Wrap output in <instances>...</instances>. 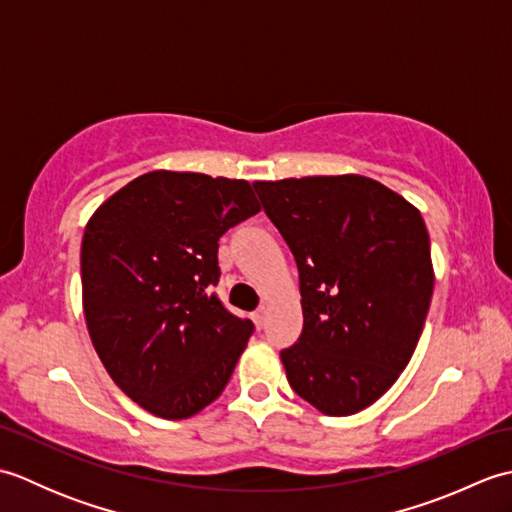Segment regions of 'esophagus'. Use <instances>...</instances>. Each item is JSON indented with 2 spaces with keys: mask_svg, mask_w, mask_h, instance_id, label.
I'll list each match as a JSON object with an SVG mask.
<instances>
[{
  "mask_svg": "<svg viewBox=\"0 0 512 512\" xmlns=\"http://www.w3.org/2000/svg\"><path fill=\"white\" fill-rule=\"evenodd\" d=\"M253 321H255V325H257V330H262L264 325H266V310H264V308L255 310V312H253Z\"/></svg>",
  "mask_w": 512,
  "mask_h": 512,
  "instance_id": "obj_1",
  "label": "esophagus"
}]
</instances>
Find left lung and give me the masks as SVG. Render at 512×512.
<instances>
[{"label":"left lung","mask_w":512,"mask_h":512,"mask_svg":"<svg viewBox=\"0 0 512 512\" xmlns=\"http://www.w3.org/2000/svg\"><path fill=\"white\" fill-rule=\"evenodd\" d=\"M299 268L303 330L281 350L290 387L328 416H352L396 383L433 295L418 209L363 176L253 184Z\"/></svg>","instance_id":"1"}]
</instances>
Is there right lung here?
Returning <instances> with one entry per match:
<instances>
[{
	"label": "right lung",
	"mask_w": 512,
	"mask_h": 512,
	"mask_svg": "<svg viewBox=\"0 0 512 512\" xmlns=\"http://www.w3.org/2000/svg\"><path fill=\"white\" fill-rule=\"evenodd\" d=\"M259 209L246 180L151 171L85 226L90 339L114 383L154 416L189 418L231 378L255 325L213 292L217 239Z\"/></svg>",
	"instance_id": "obj_1"
}]
</instances>
